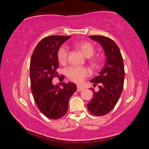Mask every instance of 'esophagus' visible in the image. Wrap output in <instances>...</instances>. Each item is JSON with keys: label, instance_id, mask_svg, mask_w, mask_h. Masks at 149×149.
<instances>
[{"label": "esophagus", "instance_id": "obj_1", "mask_svg": "<svg viewBox=\"0 0 149 149\" xmlns=\"http://www.w3.org/2000/svg\"><path fill=\"white\" fill-rule=\"evenodd\" d=\"M84 89V87L79 86V85H77V91H83Z\"/></svg>", "mask_w": 149, "mask_h": 149}]
</instances>
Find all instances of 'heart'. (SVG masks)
Instances as JSON below:
<instances>
[{"label": "heart", "mask_w": 149, "mask_h": 149, "mask_svg": "<svg viewBox=\"0 0 149 149\" xmlns=\"http://www.w3.org/2000/svg\"><path fill=\"white\" fill-rule=\"evenodd\" d=\"M74 47L86 58L92 56L95 52V47L92 43L88 41H81L74 44ZM57 58L61 64H64L67 62L68 50L66 48L61 47L57 52ZM89 62L93 67H97L98 60L95 58H90ZM68 78L72 81L81 84L85 78L90 75L89 70L85 67L71 66L65 71Z\"/></svg>", "instance_id": "obj_1"}]
</instances>
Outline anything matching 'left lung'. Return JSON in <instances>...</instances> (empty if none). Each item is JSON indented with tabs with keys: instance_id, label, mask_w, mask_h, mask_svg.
Returning a JSON list of instances; mask_svg holds the SVG:
<instances>
[{
	"instance_id": "8db88e82",
	"label": "left lung",
	"mask_w": 149,
	"mask_h": 149,
	"mask_svg": "<svg viewBox=\"0 0 149 149\" xmlns=\"http://www.w3.org/2000/svg\"><path fill=\"white\" fill-rule=\"evenodd\" d=\"M89 37L102 47L106 62L99 75L90 81L94 87L99 85V91L95 92L91 88L93 98L87 104V108L93 115L104 116L114 108L122 94L125 76L123 58L119 47L113 40L100 35Z\"/></svg>"
}]
</instances>
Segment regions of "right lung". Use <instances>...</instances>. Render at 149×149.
<instances>
[{"instance_id": "obj_1", "label": "right lung", "mask_w": 149, "mask_h": 149, "mask_svg": "<svg viewBox=\"0 0 149 149\" xmlns=\"http://www.w3.org/2000/svg\"><path fill=\"white\" fill-rule=\"evenodd\" d=\"M70 38L60 35L45 37L37 44L31 58L29 75L33 97L41 112L50 119H60L66 114L70 98L77 89L73 83L63 82V88H60L52 82L58 74V50Z\"/></svg>"}]
</instances>
